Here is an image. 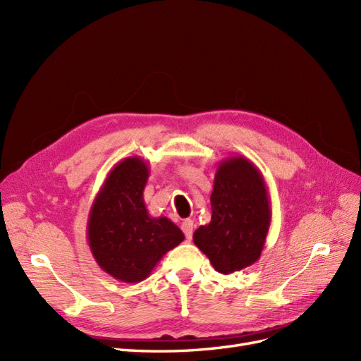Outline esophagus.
Listing matches in <instances>:
<instances>
[{"instance_id": "34e87169", "label": "esophagus", "mask_w": 361, "mask_h": 361, "mask_svg": "<svg viewBox=\"0 0 361 361\" xmlns=\"http://www.w3.org/2000/svg\"><path fill=\"white\" fill-rule=\"evenodd\" d=\"M180 227H182V231L185 233V238H187L188 241H191L192 232H194V223H192V220H183Z\"/></svg>"}]
</instances>
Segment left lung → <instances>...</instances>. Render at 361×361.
Wrapping results in <instances>:
<instances>
[{
    "label": "left lung",
    "mask_w": 361,
    "mask_h": 361,
    "mask_svg": "<svg viewBox=\"0 0 361 361\" xmlns=\"http://www.w3.org/2000/svg\"><path fill=\"white\" fill-rule=\"evenodd\" d=\"M211 206V221L194 232V244L221 274L253 265L271 224L267 183L255 164L241 155L218 164Z\"/></svg>",
    "instance_id": "1"
}]
</instances>
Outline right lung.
I'll use <instances>...</instances> for the list:
<instances>
[{"label": "right lung", "mask_w": 361, "mask_h": 361, "mask_svg": "<svg viewBox=\"0 0 361 361\" xmlns=\"http://www.w3.org/2000/svg\"><path fill=\"white\" fill-rule=\"evenodd\" d=\"M149 174V164L140 157L117 162L89 214L87 241L92 255L118 281H143L162 256L185 239L167 216L149 215L143 199Z\"/></svg>", "instance_id": "add662e5"}]
</instances>
